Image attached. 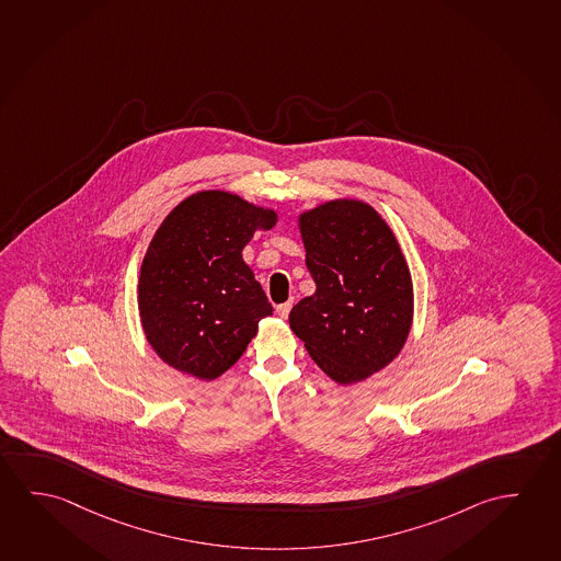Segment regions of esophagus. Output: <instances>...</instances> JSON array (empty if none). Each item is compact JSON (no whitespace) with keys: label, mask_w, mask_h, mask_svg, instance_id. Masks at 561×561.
<instances>
[{"label":"esophagus","mask_w":561,"mask_h":561,"mask_svg":"<svg viewBox=\"0 0 561 561\" xmlns=\"http://www.w3.org/2000/svg\"><path fill=\"white\" fill-rule=\"evenodd\" d=\"M290 308H293V302L280 304V306H276V313L286 320L288 318V313H290Z\"/></svg>","instance_id":"1"}]
</instances>
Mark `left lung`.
<instances>
[{
	"instance_id": "1",
	"label": "left lung",
	"mask_w": 561,
	"mask_h": 561,
	"mask_svg": "<svg viewBox=\"0 0 561 561\" xmlns=\"http://www.w3.org/2000/svg\"><path fill=\"white\" fill-rule=\"evenodd\" d=\"M316 293L290 330L331 380L348 386L390 365L410 335L413 285L390 226L373 206L337 198L298 218Z\"/></svg>"
}]
</instances>
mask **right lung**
I'll return each mask as SVG.
<instances>
[{"label": "right lung", "instance_id": "add662e5", "mask_svg": "<svg viewBox=\"0 0 561 561\" xmlns=\"http://www.w3.org/2000/svg\"><path fill=\"white\" fill-rule=\"evenodd\" d=\"M276 213L226 191H201L153 233L138 280L144 333L163 363L214 380L238 363L273 316L241 251Z\"/></svg>", "mask_w": 561, "mask_h": 561}]
</instances>
